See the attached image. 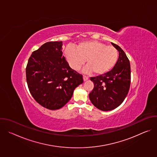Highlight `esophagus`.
<instances>
[{
  "label": "esophagus",
  "instance_id": "34e87169",
  "mask_svg": "<svg viewBox=\"0 0 157 157\" xmlns=\"http://www.w3.org/2000/svg\"><path fill=\"white\" fill-rule=\"evenodd\" d=\"M89 79V78L87 77V76H83V80H84V81H86V80H87Z\"/></svg>",
  "mask_w": 157,
  "mask_h": 157
}]
</instances>
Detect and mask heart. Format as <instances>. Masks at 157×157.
Instances as JSON below:
<instances>
[{
  "mask_svg": "<svg viewBox=\"0 0 157 157\" xmlns=\"http://www.w3.org/2000/svg\"><path fill=\"white\" fill-rule=\"evenodd\" d=\"M65 56L73 70H78L85 63L84 71L96 75H104L115 66L119 58L117 50L113 46L98 41H86L77 44L76 49L68 47L65 49Z\"/></svg>",
  "mask_w": 157,
  "mask_h": 157,
  "instance_id": "heart-1",
  "label": "heart"
}]
</instances>
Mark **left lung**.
Segmentation results:
<instances>
[{
    "instance_id": "8db88e82",
    "label": "left lung",
    "mask_w": 157,
    "mask_h": 157,
    "mask_svg": "<svg viewBox=\"0 0 157 157\" xmlns=\"http://www.w3.org/2000/svg\"><path fill=\"white\" fill-rule=\"evenodd\" d=\"M119 53L115 66L108 73L90 79L94 87L89 96L98 109L108 111L119 106L127 96L130 85V64L125 52L111 43Z\"/></svg>"
}]
</instances>
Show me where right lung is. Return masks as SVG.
Listing matches in <instances>:
<instances>
[{
    "instance_id": "1",
    "label": "right lung",
    "mask_w": 157,
    "mask_h": 157,
    "mask_svg": "<svg viewBox=\"0 0 157 157\" xmlns=\"http://www.w3.org/2000/svg\"><path fill=\"white\" fill-rule=\"evenodd\" d=\"M62 41L44 43L29 59L26 78L29 91L43 107L56 110L71 98L83 82L82 75L71 69L62 56Z\"/></svg>"
}]
</instances>
